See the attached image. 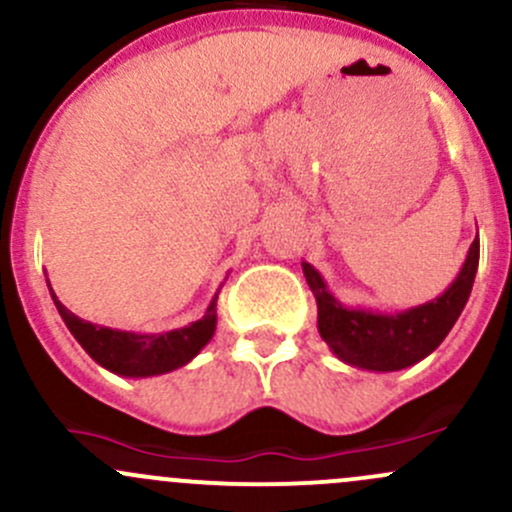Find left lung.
I'll list each match as a JSON object with an SVG mask.
<instances>
[{"label": "left lung", "instance_id": "1", "mask_svg": "<svg viewBox=\"0 0 512 512\" xmlns=\"http://www.w3.org/2000/svg\"><path fill=\"white\" fill-rule=\"evenodd\" d=\"M478 235L471 242L464 267L454 282L427 304L405 311H373L343 306L328 292L324 277L309 262H301L306 282L319 306V333L343 363L375 373L410 368L437 351L469 301L478 270Z\"/></svg>", "mask_w": 512, "mask_h": 512}]
</instances>
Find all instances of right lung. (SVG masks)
I'll list each match as a JSON object with an SVG mask.
<instances>
[{
    "label": "right lung",
    "instance_id": "obj_1",
    "mask_svg": "<svg viewBox=\"0 0 512 512\" xmlns=\"http://www.w3.org/2000/svg\"><path fill=\"white\" fill-rule=\"evenodd\" d=\"M48 292H51L61 319L66 321L68 331L85 348V353L102 368L122 375V378H152V375L171 373V370L191 363L211 341L215 324H218V316H215L218 294L211 299L203 319L193 321V324L166 333H134L83 321L58 301L51 282H48Z\"/></svg>",
    "mask_w": 512,
    "mask_h": 512
}]
</instances>
